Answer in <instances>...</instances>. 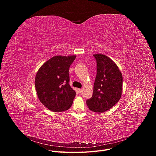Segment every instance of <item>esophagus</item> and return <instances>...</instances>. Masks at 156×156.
<instances>
[{
  "mask_svg": "<svg viewBox=\"0 0 156 156\" xmlns=\"http://www.w3.org/2000/svg\"><path fill=\"white\" fill-rule=\"evenodd\" d=\"M78 92H79L80 93H81V92H82V90H81V89H78Z\"/></svg>",
  "mask_w": 156,
  "mask_h": 156,
  "instance_id": "obj_1",
  "label": "esophagus"
}]
</instances>
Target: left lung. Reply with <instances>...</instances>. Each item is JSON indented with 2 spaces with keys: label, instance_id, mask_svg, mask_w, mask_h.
<instances>
[{
  "label": "left lung",
  "instance_id": "left-lung-1",
  "mask_svg": "<svg viewBox=\"0 0 156 156\" xmlns=\"http://www.w3.org/2000/svg\"><path fill=\"white\" fill-rule=\"evenodd\" d=\"M97 62V75L93 94L86 104L93 112L102 113L114 106L122 93L123 77L117 64L108 57L94 54Z\"/></svg>",
  "mask_w": 156,
  "mask_h": 156
}]
</instances>
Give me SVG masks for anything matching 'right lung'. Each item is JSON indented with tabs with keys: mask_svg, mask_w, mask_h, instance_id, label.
Segmentation results:
<instances>
[{
	"mask_svg": "<svg viewBox=\"0 0 156 156\" xmlns=\"http://www.w3.org/2000/svg\"><path fill=\"white\" fill-rule=\"evenodd\" d=\"M76 55H56L44 63L35 77V87L41 102L53 112L67 110L76 92L69 84V68Z\"/></svg>",
	"mask_w": 156,
	"mask_h": 156,
	"instance_id": "right-lung-1",
	"label": "right lung"
}]
</instances>
